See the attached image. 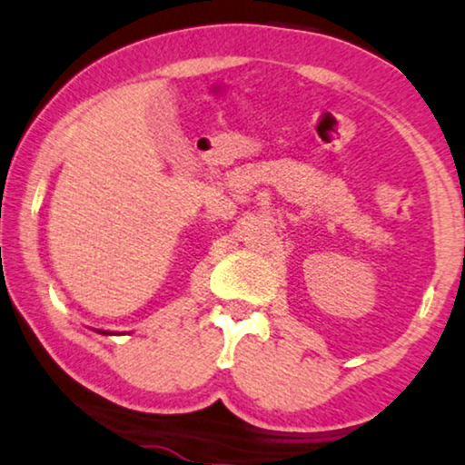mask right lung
Here are the masks:
<instances>
[{"label": "right lung", "mask_w": 465, "mask_h": 465, "mask_svg": "<svg viewBox=\"0 0 465 465\" xmlns=\"http://www.w3.org/2000/svg\"><path fill=\"white\" fill-rule=\"evenodd\" d=\"M103 334H107V331H103Z\"/></svg>", "instance_id": "add662e5"}]
</instances>
